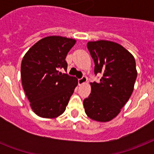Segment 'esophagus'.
Returning <instances> with one entry per match:
<instances>
[{"instance_id":"34e87169","label":"esophagus","mask_w":154,"mask_h":154,"mask_svg":"<svg viewBox=\"0 0 154 154\" xmlns=\"http://www.w3.org/2000/svg\"><path fill=\"white\" fill-rule=\"evenodd\" d=\"M85 82H87V77H82V78H79L78 79V84L79 85H82L85 84Z\"/></svg>"}]
</instances>
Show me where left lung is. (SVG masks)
<instances>
[{"label": "left lung", "mask_w": 154, "mask_h": 154, "mask_svg": "<svg viewBox=\"0 0 154 154\" xmlns=\"http://www.w3.org/2000/svg\"><path fill=\"white\" fill-rule=\"evenodd\" d=\"M94 59V73L102 75L99 82L90 83L91 93L84 100L89 118L109 122L118 115L134 91L136 62L134 56L121 45L100 40L87 44Z\"/></svg>", "instance_id": "1"}]
</instances>
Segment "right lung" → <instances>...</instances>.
I'll return each instance as SVG.
<instances>
[{
	"label": "right lung",
	"instance_id": "obj_1",
	"mask_svg": "<svg viewBox=\"0 0 154 154\" xmlns=\"http://www.w3.org/2000/svg\"><path fill=\"white\" fill-rule=\"evenodd\" d=\"M76 43L72 38L49 36L33 45L21 61V82L32 111L43 118L57 117L65 112L78 84L67 73L65 57Z\"/></svg>",
	"mask_w": 154,
	"mask_h": 154
}]
</instances>
